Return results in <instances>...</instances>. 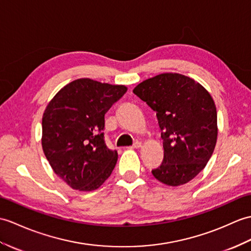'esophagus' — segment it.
<instances>
[{
	"mask_svg": "<svg viewBox=\"0 0 251 251\" xmlns=\"http://www.w3.org/2000/svg\"><path fill=\"white\" fill-rule=\"evenodd\" d=\"M139 148H141V142H139V141H137V142L131 147V149H139Z\"/></svg>",
	"mask_w": 251,
	"mask_h": 251,
	"instance_id": "obj_1",
	"label": "esophagus"
}]
</instances>
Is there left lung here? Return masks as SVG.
Returning <instances> with one entry per match:
<instances>
[{
  "label": "left lung",
  "mask_w": 251,
  "mask_h": 251,
  "mask_svg": "<svg viewBox=\"0 0 251 251\" xmlns=\"http://www.w3.org/2000/svg\"><path fill=\"white\" fill-rule=\"evenodd\" d=\"M156 112L164 160L152 170L168 186L188 183L205 168L217 141V111L211 94L187 75L166 73L132 91Z\"/></svg>",
  "instance_id": "left-lung-1"
}]
</instances>
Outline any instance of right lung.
<instances>
[{"label":"right lung","mask_w":251,"mask_h":251,"mask_svg":"<svg viewBox=\"0 0 251 251\" xmlns=\"http://www.w3.org/2000/svg\"><path fill=\"white\" fill-rule=\"evenodd\" d=\"M126 92L125 85L77 79L46 107L44 153L54 173L73 189L95 190L111 176L118 152L104 143V114Z\"/></svg>","instance_id":"obj_1"}]
</instances>
